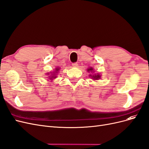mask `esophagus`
Returning <instances> with one entry per match:
<instances>
[{"instance_id":"1","label":"esophagus","mask_w":149,"mask_h":149,"mask_svg":"<svg viewBox=\"0 0 149 149\" xmlns=\"http://www.w3.org/2000/svg\"><path fill=\"white\" fill-rule=\"evenodd\" d=\"M72 66H73V67H78V64L77 63H72Z\"/></svg>"}]
</instances>
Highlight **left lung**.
<instances>
[{
	"label": "left lung",
	"instance_id": "8db88e82",
	"mask_svg": "<svg viewBox=\"0 0 149 149\" xmlns=\"http://www.w3.org/2000/svg\"><path fill=\"white\" fill-rule=\"evenodd\" d=\"M87 71H88V72H89V71L93 72V68H88L87 70ZM89 76L94 80H97V79L101 78V75L100 74H98V73L94 74H89Z\"/></svg>",
	"mask_w": 149,
	"mask_h": 149
}]
</instances>
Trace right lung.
Returning a JSON list of instances; mask_svg holds the SVG:
<instances>
[{"mask_svg":"<svg viewBox=\"0 0 149 149\" xmlns=\"http://www.w3.org/2000/svg\"><path fill=\"white\" fill-rule=\"evenodd\" d=\"M60 68L59 67H57V68H56L55 70L53 72H52V73H47V75L48 76V78L49 79V80L53 81V79H55L56 78V74L58 73V71L60 70ZM49 74H51L49 75Z\"/></svg>","mask_w":149,"mask_h":149,"instance_id":"obj_1","label":"right lung"}]
</instances>
